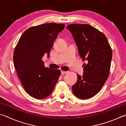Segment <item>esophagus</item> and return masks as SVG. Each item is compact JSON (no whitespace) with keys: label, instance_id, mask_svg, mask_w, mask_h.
<instances>
[{"label":"esophagus","instance_id":"34e87169","mask_svg":"<svg viewBox=\"0 0 126 126\" xmlns=\"http://www.w3.org/2000/svg\"><path fill=\"white\" fill-rule=\"evenodd\" d=\"M68 72L67 71H61V74H64L65 73H67Z\"/></svg>","mask_w":126,"mask_h":126}]
</instances>
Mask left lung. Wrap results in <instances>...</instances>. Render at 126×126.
<instances>
[{
	"label": "left lung",
	"mask_w": 126,
	"mask_h": 126,
	"mask_svg": "<svg viewBox=\"0 0 126 126\" xmlns=\"http://www.w3.org/2000/svg\"><path fill=\"white\" fill-rule=\"evenodd\" d=\"M78 49L83 64V76L77 74L72 91L77 97L88 99L101 90L109 76L112 58V49L105 35L89 24L67 25Z\"/></svg>",
	"instance_id": "left-lung-1"
}]
</instances>
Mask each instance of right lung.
<instances>
[{
	"mask_svg": "<svg viewBox=\"0 0 126 126\" xmlns=\"http://www.w3.org/2000/svg\"><path fill=\"white\" fill-rule=\"evenodd\" d=\"M64 24L47 23L27 29L15 48L14 65L23 88L29 95L43 99L52 93L61 75L59 69L44 67L42 58L50 50Z\"/></svg>",
	"mask_w": 126,
	"mask_h": 126,
	"instance_id": "obj_1",
	"label": "right lung"
}]
</instances>
